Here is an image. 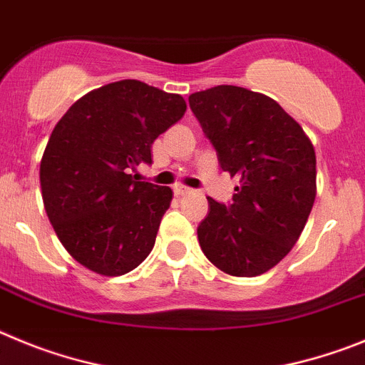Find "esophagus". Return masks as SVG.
Segmentation results:
<instances>
[{"mask_svg": "<svg viewBox=\"0 0 365 365\" xmlns=\"http://www.w3.org/2000/svg\"><path fill=\"white\" fill-rule=\"evenodd\" d=\"M189 192H192L189 187H183V185H176L175 187V195L176 196H185V195H189Z\"/></svg>", "mask_w": 365, "mask_h": 365, "instance_id": "obj_1", "label": "esophagus"}]
</instances>
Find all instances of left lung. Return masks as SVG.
I'll list each match as a JSON object with an SVG mask.
<instances>
[{
    "label": "left lung",
    "mask_w": 365,
    "mask_h": 365,
    "mask_svg": "<svg viewBox=\"0 0 365 365\" xmlns=\"http://www.w3.org/2000/svg\"><path fill=\"white\" fill-rule=\"evenodd\" d=\"M189 105L220 167L240 178L231 205L207 198L200 247L231 277L264 274L293 249L313 209V143L277 101L249 88L218 85L190 94Z\"/></svg>",
    "instance_id": "1"
}]
</instances>
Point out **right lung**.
<instances>
[{
	"instance_id": "right-lung-1",
	"label": "right lung",
	"mask_w": 365,
	"mask_h": 365,
	"mask_svg": "<svg viewBox=\"0 0 365 365\" xmlns=\"http://www.w3.org/2000/svg\"><path fill=\"white\" fill-rule=\"evenodd\" d=\"M187 103L138 80L94 88L63 114L45 147L39 182L48 220L68 255L101 277L133 271L153 251L170 187L134 182L154 140Z\"/></svg>"
}]
</instances>
